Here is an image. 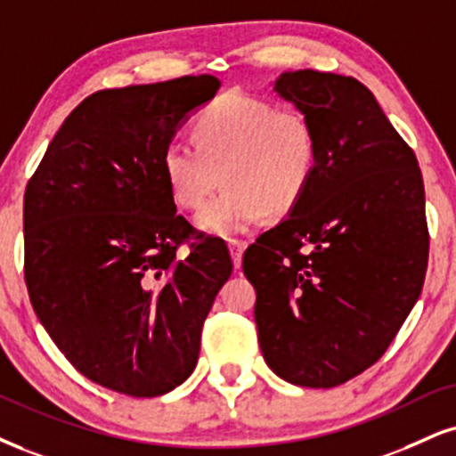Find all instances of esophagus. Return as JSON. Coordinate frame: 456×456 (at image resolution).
I'll use <instances>...</instances> for the list:
<instances>
[{"instance_id":"1","label":"esophagus","mask_w":456,"mask_h":456,"mask_svg":"<svg viewBox=\"0 0 456 456\" xmlns=\"http://www.w3.org/2000/svg\"><path fill=\"white\" fill-rule=\"evenodd\" d=\"M247 243L243 240H230L228 243V249H230V256H232V262H234V268H240V262H243V251H245Z\"/></svg>"}]
</instances>
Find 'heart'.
<instances>
[{
  "instance_id": "1",
  "label": "heart",
  "mask_w": 456,
  "mask_h": 456,
  "mask_svg": "<svg viewBox=\"0 0 456 456\" xmlns=\"http://www.w3.org/2000/svg\"><path fill=\"white\" fill-rule=\"evenodd\" d=\"M194 143L173 139L162 151L168 192L196 211L219 185L226 188L196 217L202 232L234 239L251 232L268 211L288 213L306 192L319 159L317 134L300 111L226 93L200 111Z\"/></svg>"
}]
</instances>
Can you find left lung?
<instances>
[{"label":"left lung","instance_id":"obj_1","mask_svg":"<svg viewBox=\"0 0 456 456\" xmlns=\"http://www.w3.org/2000/svg\"><path fill=\"white\" fill-rule=\"evenodd\" d=\"M273 91L311 122L305 196L243 256L262 355L330 389L379 362L423 289L429 232L419 160L355 77L285 71Z\"/></svg>","mask_w":456,"mask_h":456}]
</instances>
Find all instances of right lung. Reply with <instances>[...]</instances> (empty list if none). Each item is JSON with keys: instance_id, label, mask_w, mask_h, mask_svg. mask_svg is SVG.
Segmentation results:
<instances>
[{"instance_id": "obj_1", "label": "right lung", "mask_w": 456, "mask_h": 456, "mask_svg": "<svg viewBox=\"0 0 456 456\" xmlns=\"http://www.w3.org/2000/svg\"><path fill=\"white\" fill-rule=\"evenodd\" d=\"M213 76L111 88L65 118L25 190V281L59 351L93 383L133 397L182 385L200 331L232 274L222 239L177 216L162 151Z\"/></svg>"}]
</instances>
